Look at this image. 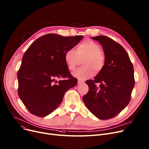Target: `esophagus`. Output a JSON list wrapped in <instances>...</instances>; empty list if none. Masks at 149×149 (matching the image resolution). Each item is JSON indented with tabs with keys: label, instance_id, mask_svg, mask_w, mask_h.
<instances>
[{
	"label": "esophagus",
	"instance_id": "1",
	"mask_svg": "<svg viewBox=\"0 0 149 149\" xmlns=\"http://www.w3.org/2000/svg\"><path fill=\"white\" fill-rule=\"evenodd\" d=\"M83 83V81H81V80H79V81H78V84H82Z\"/></svg>",
	"mask_w": 149,
	"mask_h": 149
}]
</instances>
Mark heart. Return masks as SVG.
I'll use <instances>...</instances> for the list:
<instances>
[{
	"mask_svg": "<svg viewBox=\"0 0 149 149\" xmlns=\"http://www.w3.org/2000/svg\"><path fill=\"white\" fill-rule=\"evenodd\" d=\"M84 59L81 64L83 66L77 69L73 75L80 80L87 79L95 74H99L105 66L104 54L101 52L99 44L91 40H84L74 49H69L65 53V61L70 70L75 69L80 60Z\"/></svg>",
	"mask_w": 149,
	"mask_h": 149,
	"instance_id": "heart-1",
	"label": "heart"
}]
</instances>
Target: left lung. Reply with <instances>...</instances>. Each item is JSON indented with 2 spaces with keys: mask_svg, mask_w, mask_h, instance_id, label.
I'll list each match as a JSON object with an SVG mask.
<instances>
[{
  "mask_svg": "<svg viewBox=\"0 0 149 149\" xmlns=\"http://www.w3.org/2000/svg\"><path fill=\"white\" fill-rule=\"evenodd\" d=\"M92 38L102 45L106 63L94 80L86 81L89 92L83 100L98 118L108 120L118 115L130 102L135 86L134 66L126 51L112 38L104 36Z\"/></svg>",
  "mask_w": 149,
  "mask_h": 149,
  "instance_id": "8db88e82",
  "label": "left lung"
}]
</instances>
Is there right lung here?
<instances>
[{
  "label": "right lung",
  "mask_w": 149,
  "mask_h": 149,
  "mask_svg": "<svg viewBox=\"0 0 149 149\" xmlns=\"http://www.w3.org/2000/svg\"><path fill=\"white\" fill-rule=\"evenodd\" d=\"M83 37L48 34L26 51L17 72L18 94L30 113L41 117L50 114L61 103L66 92L77 84L64 57Z\"/></svg>",
  "instance_id": "right-lung-1"
}]
</instances>
